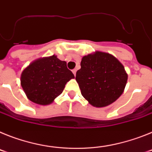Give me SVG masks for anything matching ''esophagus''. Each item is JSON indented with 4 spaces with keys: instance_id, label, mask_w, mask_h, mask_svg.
I'll return each mask as SVG.
<instances>
[{
    "instance_id": "34e87169",
    "label": "esophagus",
    "mask_w": 152,
    "mask_h": 152,
    "mask_svg": "<svg viewBox=\"0 0 152 152\" xmlns=\"http://www.w3.org/2000/svg\"><path fill=\"white\" fill-rule=\"evenodd\" d=\"M76 72H77V70H76V69L72 70V72H73V74L75 75H75H76Z\"/></svg>"
}]
</instances>
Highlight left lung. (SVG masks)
<instances>
[{
	"label": "left lung",
	"instance_id": "1",
	"mask_svg": "<svg viewBox=\"0 0 152 152\" xmlns=\"http://www.w3.org/2000/svg\"><path fill=\"white\" fill-rule=\"evenodd\" d=\"M75 79L81 94L90 104L104 107L121 96L128 75L116 58L97 51L82 58Z\"/></svg>",
	"mask_w": 152,
	"mask_h": 152
}]
</instances>
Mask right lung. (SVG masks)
I'll return each instance as SVG.
<instances>
[{
    "label": "right lung",
    "instance_id": "1",
    "mask_svg": "<svg viewBox=\"0 0 152 152\" xmlns=\"http://www.w3.org/2000/svg\"><path fill=\"white\" fill-rule=\"evenodd\" d=\"M75 78L66 61L53 55L29 64L23 71L20 84L29 100L40 105L50 104L62 93L65 84Z\"/></svg>",
    "mask_w": 152,
    "mask_h": 152
}]
</instances>
